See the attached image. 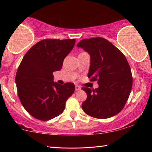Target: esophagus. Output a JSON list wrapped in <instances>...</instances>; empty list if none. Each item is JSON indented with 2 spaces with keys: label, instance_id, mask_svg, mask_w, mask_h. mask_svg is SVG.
<instances>
[{
  "label": "esophagus",
  "instance_id": "obj_1",
  "mask_svg": "<svg viewBox=\"0 0 152 152\" xmlns=\"http://www.w3.org/2000/svg\"><path fill=\"white\" fill-rule=\"evenodd\" d=\"M75 90H76V91H78V90H81V88H80L79 86L76 85V86H75Z\"/></svg>",
  "mask_w": 152,
  "mask_h": 152
}]
</instances>
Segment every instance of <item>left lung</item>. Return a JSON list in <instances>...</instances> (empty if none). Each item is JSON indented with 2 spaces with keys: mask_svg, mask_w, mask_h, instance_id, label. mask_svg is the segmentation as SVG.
Instances as JSON below:
<instances>
[{
  "mask_svg": "<svg viewBox=\"0 0 152 152\" xmlns=\"http://www.w3.org/2000/svg\"><path fill=\"white\" fill-rule=\"evenodd\" d=\"M88 53L90 65L88 77L97 80L95 90L82 88L87 99L82 104L86 114L104 119L118 114L124 108L132 86L130 65L125 55L111 42L101 37L83 39L77 44Z\"/></svg>",
  "mask_w": 152,
  "mask_h": 152,
  "instance_id": "8db88e82",
  "label": "left lung"
}]
</instances>
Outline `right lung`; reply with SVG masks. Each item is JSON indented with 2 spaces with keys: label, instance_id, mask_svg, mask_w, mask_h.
<instances>
[{
  "label": "right lung",
  "instance_id": "1",
  "mask_svg": "<svg viewBox=\"0 0 152 152\" xmlns=\"http://www.w3.org/2000/svg\"><path fill=\"white\" fill-rule=\"evenodd\" d=\"M75 39H44L25 54L17 69L15 83L22 106L36 119L48 121L64 111L66 101L74 93L72 83L59 85L53 72L61 70Z\"/></svg>",
  "mask_w": 152,
  "mask_h": 152
}]
</instances>
